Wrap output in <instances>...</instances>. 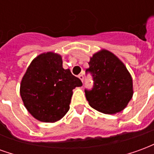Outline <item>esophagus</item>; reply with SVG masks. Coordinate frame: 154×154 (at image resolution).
Masks as SVG:
<instances>
[{
  "instance_id": "1",
  "label": "esophagus",
  "mask_w": 154,
  "mask_h": 154,
  "mask_svg": "<svg viewBox=\"0 0 154 154\" xmlns=\"http://www.w3.org/2000/svg\"><path fill=\"white\" fill-rule=\"evenodd\" d=\"M78 77L80 78V80L82 81V82H83V79H84V76L82 75V74H80L79 76H78Z\"/></svg>"
}]
</instances>
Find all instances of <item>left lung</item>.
Here are the masks:
<instances>
[{"label": "left lung", "instance_id": "left-lung-1", "mask_svg": "<svg viewBox=\"0 0 154 154\" xmlns=\"http://www.w3.org/2000/svg\"><path fill=\"white\" fill-rule=\"evenodd\" d=\"M88 64L86 73H90L93 79L92 88L85 89L89 105L105 114L124 110L133 96L132 77L124 63L103 49L94 54Z\"/></svg>", "mask_w": 154, "mask_h": 154}]
</instances>
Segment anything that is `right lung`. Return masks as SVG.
<instances>
[{
    "mask_svg": "<svg viewBox=\"0 0 154 154\" xmlns=\"http://www.w3.org/2000/svg\"><path fill=\"white\" fill-rule=\"evenodd\" d=\"M82 82L63 67L62 57L54 53L32 61L20 84V96L29 113L43 122H55L69 110L72 90Z\"/></svg>",
    "mask_w": 154,
    "mask_h": 154,
    "instance_id": "1",
    "label": "right lung"
}]
</instances>
